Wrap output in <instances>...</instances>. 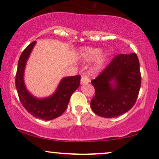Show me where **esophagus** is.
<instances>
[{
  "instance_id": "34e87169",
  "label": "esophagus",
  "mask_w": 159,
  "mask_h": 159,
  "mask_svg": "<svg viewBox=\"0 0 159 159\" xmlns=\"http://www.w3.org/2000/svg\"><path fill=\"white\" fill-rule=\"evenodd\" d=\"M89 81V79L88 77L86 76H82L81 77V84H88Z\"/></svg>"
}]
</instances>
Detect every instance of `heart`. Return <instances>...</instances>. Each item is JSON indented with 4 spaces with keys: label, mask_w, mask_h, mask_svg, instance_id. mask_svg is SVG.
Masks as SVG:
<instances>
[{
    "label": "heart",
    "mask_w": 159,
    "mask_h": 159,
    "mask_svg": "<svg viewBox=\"0 0 159 159\" xmlns=\"http://www.w3.org/2000/svg\"><path fill=\"white\" fill-rule=\"evenodd\" d=\"M79 54L82 60L86 62L93 61L95 60L94 65L93 66V72H98L101 70L105 64L107 58L106 52H101V49L99 48H82L79 51Z\"/></svg>",
    "instance_id": "obj_1"
}]
</instances>
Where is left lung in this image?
I'll return each mask as SVG.
<instances>
[{"mask_svg": "<svg viewBox=\"0 0 159 159\" xmlns=\"http://www.w3.org/2000/svg\"><path fill=\"white\" fill-rule=\"evenodd\" d=\"M91 83L95 90L90 102L95 114L112 118L127 112L135 103L141 85L138 56H116Z\"/></svg>", "mask_w": 159, "mask_h": 159, "instance_id": "obj_1", "label": "left lung"}]
</instances>
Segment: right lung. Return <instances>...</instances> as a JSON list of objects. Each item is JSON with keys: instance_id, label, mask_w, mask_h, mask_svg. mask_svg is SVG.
<instances>
[{"instance_id": "right-lung-1", "label": "right lung", "mask_w": 159, "mask_h": 159, "mask_svg": "<svg viewBox=\"0 0 159 159\" xmlns=\"http://www.w3.org/2000/svg\"><path fill=\"white\" fill-rule=\"evenodd\" d=\"M36 44L33 41L21 53L16 75V88L21 104L37 118L51 120L60 116L66 109L72 93L79 88L80 76L66 77L61 80L55 92L45 98H37L26 88L24 76L27 60Z\"/></svg>"}]
</instances>
